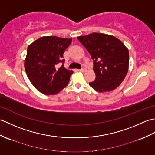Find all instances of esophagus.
I'll return each instance as SVG.
<instances>
[{"mask_svg":"<svg viewBox=\"0 0 155 155\" xmlns=\"http://www.w3.org/2000/svg\"><path fill=\"white\" fill-rule=\"evenodd\" d=\"M78 71H80V72H85V71H86V68H81V69H79V70H78Z\"/></svg>","mask_w":155,"mask_h":155,"instance_id":"34e87169","label":"esophagus"}]
</instances>
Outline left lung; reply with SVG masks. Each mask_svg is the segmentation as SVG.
<instances>
[{"instance_id":"obj_1","label":"left lung","mask_w":155,"mask_h":155,"mask_svg":"<svg viewBox=\"0 0 155 155\" xmlns=\"http://www.w3.org/2000/svg\"><path fill=\"white\" fill-rule=\"evenodd\" d=\"M93 60L95 80L90 86L100 93L114 90L124 79L128 70L129 52L114 36L93 32L77 37Z\"/></svg>"}]
</instances>
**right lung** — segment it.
I'll list each match as a JSON object with an SVG mask.
<instances>
[{
  "instance_id": "right-lung-1",
  "label": "right lung",
  "mask_w": 155,
  "mask_h": 155,
  "mask_svg": "<svg viewBox=\"0 0 155 155\" xmlns=\"http://www.w3.org/2000/svg\"><path fill=\"white\" fill-rule=\"evenodd\" d=\"M72 42V38L47 36L28 45L25 68L32 85L44 94L53 95L67 86L73 71L64 67L63 53ZM63 62L58 69L57 64Z\"/></svg>"
}]
</instances>
